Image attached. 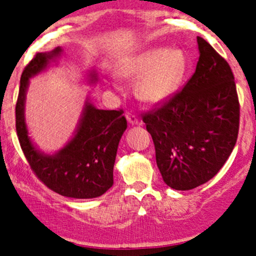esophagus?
Returning a JSON list of instances; mask_svg holds the SVG:
<instances>
[{"label":"esophagus","instance_id":"esophagus-1","mask_svg":"<svg viewBox=\"0 0 256 256\" xmlns=\"http://www.w3.org/2000/svg\"><path fill=\"white\" fill-rule=\"evenodd\" d=\"M126 118H128V121L131 125H138V124H140V120H138V118H136V115H134L132 112H126Z\"/></svg>","mask_w":256,"mask_h":256}]
</instances>
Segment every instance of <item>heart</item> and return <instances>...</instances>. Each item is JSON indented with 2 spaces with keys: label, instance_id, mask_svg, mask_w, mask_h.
<instances>
[{
  "label": "heart",
  "instance_id": "1",
  "mask_svg": "<svg viewBox=\"0 0 256 256\" xmlns=\"http://www.w3.org/2000/svg\"><path fill=\"white\" fill-rule=\"evenodd\" d=\"M187 68L180 49L150 48L136 54L121 66L124 76H138L136 94L148 102H160L171 96L180 86Z\"/></svg>",
  "mask_w": 256,
  "mask_h": 256
}]
</instances>
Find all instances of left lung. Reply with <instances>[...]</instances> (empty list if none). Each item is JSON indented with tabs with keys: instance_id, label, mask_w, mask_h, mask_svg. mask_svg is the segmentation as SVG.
Returning a JSON list of instances; mask_svg holds the SVG:
<instances>
[{
	"instance_id": "left-lung-1",
	"label": "left lung",
	"mask_w": 256,
	"mask_h": 256,
	"mask_svg": "<svg viewBox=\"0 0 256 256\" xmlns=\"http://www.w3.org/2000/svg\"><path fill=\"white\" fill-rule=\"evenodd\" d=\"M200 59L182 90L144 114L164 183L190 190L208 182L230 156L239 131L240 105L228 62L197 37Z\"/></svg>"
}]
</instances>
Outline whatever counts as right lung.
I'll return each mask as SVG.
<instances>
[{
	"label": "right lung",
	"instance_id": "right-lung-1",
	"mask_svg": "<svg viewBox=\"0 0 256 256\" xmlns=\"http://www.w3.org/2000/svg\"><path fill=\"white\" fill-rule=\"evenodd\" d=\"M60 53L59 47L37 53L23 70L16 104L18 140L32 171L49 190L78 200L99 197L114 184L118 141L128 128L122 110H100L86 102L74 138L54 154L38 151L28 138L24 102L30 78L44 70ZM90 78L92 82L96 80L95 74Z\"/></svg>",
	"mask_w": 256,
	"mask_h": 256
}]
</instances>
